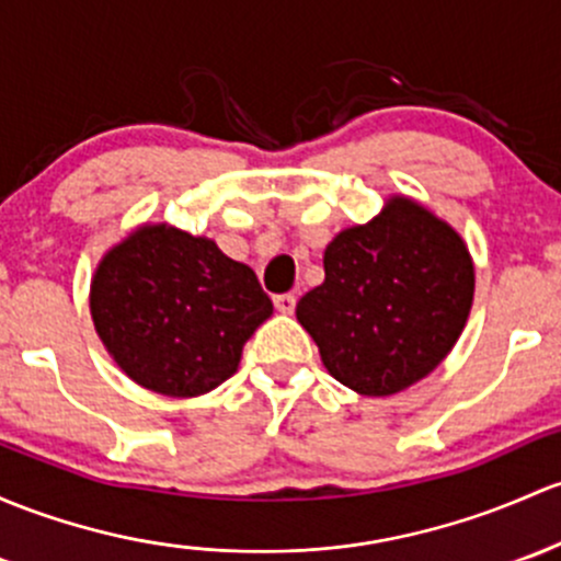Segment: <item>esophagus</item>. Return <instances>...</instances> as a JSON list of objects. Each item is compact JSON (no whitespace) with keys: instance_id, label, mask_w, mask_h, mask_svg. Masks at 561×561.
<instances>
[{"instance_id":"esophagus-1","label":"esophagus","mask_w":561,"mask_h":561,"mask_svg":"<svg viewBox=\"0 0 561 561\" xmlns=\"http://www.w3.org/2000/svg\"><path fill=\"white\" fill-rule=\"evenodd\" d=\"M275 302V310L278 312H294V307H297V297H294V294H278V297L273 299Z\"/></svg>"}]
</instances>
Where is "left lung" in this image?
Instances as JSON below:
<instances>
[{
	"label": "left lung",
	"instance_id": "8db88e82",
	"mask_svg": "<svg viewBox=\"0 0 561 561\" xmlns=\"http://www.w3.org/2000/svg\"><path fill=\"white\" fill-rule=\"evenodd\" d=\"M327 278L297 302L329 375L360 396H393L431 375L473 305V259L444 219L396 195L327 245Z\"/></svg>",
	"mask_w": 561,
	"mask_h": 561
}]
</instances>
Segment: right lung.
<instances>
[{
	"label": "right lung",
	"mask_w": 561,
	"mask_h": 561,
	"mask_svg": "<svg viewBox=\"0 0 561 561\" xmlns=\"http://www.w3.org/2000/svg\"><path fill=\"white\" fill-rule=\"evenodd\" d=\"M90 316L134 382L192 399L238 371L243 345L273 316V302L254 270L214 240L144 225L95 267Z\"/></svg>",
	"instance_id": "1"
}]
</instances>
